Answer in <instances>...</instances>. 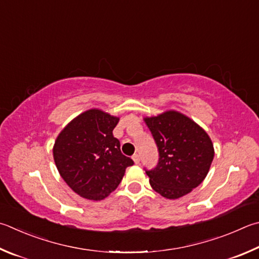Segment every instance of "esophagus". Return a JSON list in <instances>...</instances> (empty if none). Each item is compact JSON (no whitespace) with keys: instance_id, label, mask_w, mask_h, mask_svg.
<instances>
[{"instance_id":"esophagus-1","label":"esophagus","mask_w":259,"mask_h":259,"mask_svg":"<svg viewBox=\"0 0 259 259\" xmlns=\"http://www.w3.org/2000/svg\"><path fill=\"white\" fill-rule=\"evenodd\" d=\"M133 159H134V162H135L136 164H138V163L140 162V157H139V154H137V153H135V154L133 155Z\"/></svg>"}]
</instances>
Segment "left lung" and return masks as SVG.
Instances as JSON below:
<instances>
[{
	"label": "left lung",
	"instance_id": "left-lung-1",
	"mask_svg": "<svg viewBox=\"0 0 259 259\" xmlns=\"http://www.w3.org/2000/svg\"><path fill=\"white\" fill-rule=\"evenodd\" d=\"M158 148V163L146 170L149 183L159 195L177 199L198 187L207 176L214 147L206 131L176 111L146 117Z\"/></svg>",
	"mask_w": 259,
	"mask_h": 259
}]
</instances>
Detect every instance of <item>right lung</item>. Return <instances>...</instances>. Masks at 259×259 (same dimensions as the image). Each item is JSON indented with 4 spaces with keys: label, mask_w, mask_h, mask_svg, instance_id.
<instances>
[{
    "label": "right lung",
    "mask_w": 259,
    "mask_h": 259,
    "mask_svg": "<svg viewBox=\"0 0 259 259\" xmlns=\"http://www.w3.org/2000/svg\"><path fill=\"white\" fill-rule=\"evenodd\" d=\"M119 117L89 110L73 119L56 138L55 165L71 189L83 198L102 200L120 185L134 161L121 153L113 136Z\"/></svg>",
    "instance_id": "add662e5"
}]
</instances>
